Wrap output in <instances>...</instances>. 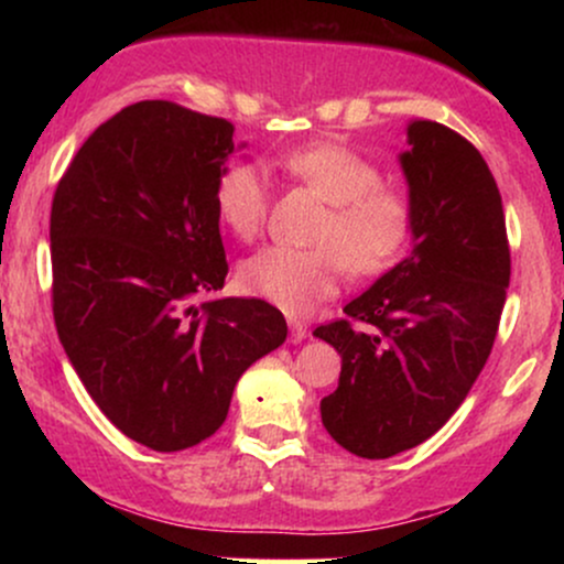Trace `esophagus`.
<instances>
[{
  "label": "esophagus",
  "instance_id": "1",
  "mask_svg": "<svg viewBox=\"0 0 564 564\" xmlns=\"http://www.w3.org/2000/svg\"><path fill=\"white\" fill-rule=\"evenodd\" d=\"M304 336H307V326H304L302 321L289 318V339H291V345H300Z\"/></svg>",
  "mask_w": 564,
  "mask_h": 564
}]
</instances>
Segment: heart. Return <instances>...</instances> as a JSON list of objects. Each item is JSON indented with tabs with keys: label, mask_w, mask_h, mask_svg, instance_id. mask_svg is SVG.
Listing matches in <instances>:
<instances>
[{
	"label": "heart",
	"mask_w": 564,
	"mask_h": 564,
	"mask_svg": "<svg viewBox=\"0 0 564 564\" xmlns=\"http://www.w3.org/2000/svg\"><path fill=\"white\" fill-rule=\"evenodd\" d=\"M283 170L332 204L318 236L323 246L310 251L264 246L238 264V283L249 294L300 315L334 294L345 264L368 275L398 260L411 236V204L394 187L379 185L381 172L373 161L336 142L289 153ZM268 200V180L249 161H232L217 177V219L241 241L262 230Z\"/></svg>",
	"instance_id": "b5f03b06"
}]
</instances>
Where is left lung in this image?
<instances>
[{"instance_id":"8db88e82","label":"left lung","mask_w":564,"mask_h":564,"mask_svg":"<svg viewBox=\"0 0 564 564\" xmlns=\"http://www.w3.org/2000/svg\"><path fill=\"white\" fill-rule=\"evenodd\" d=\"M405 138L411 251L345 321L313 332L341 355L323 426L360 458H390L448 422L494 349L509 289L501 193L480 151L426 119Z\"/></svg>"}]
</instances>
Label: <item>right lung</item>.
<instances>
[{"label": "right lung", "instance_id": "add662e5", "mask_svg": "<svg viewBox=\"0 0 564 564\" xmlns=\"http://www.w3.org/2000/svg\"><path fill=\"white\" fill-rule=\"evenodd\" d=\"M238 148L230 121L142 100L89 134L53 198L61 345L116 430L161 453L215 435L241 373L286 341L273 304L200 302L228 275L215 185Z\"/></svg>", "mask_w": 564, "mask_h": 564}]
</instances>
